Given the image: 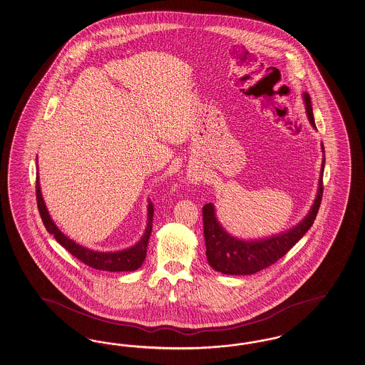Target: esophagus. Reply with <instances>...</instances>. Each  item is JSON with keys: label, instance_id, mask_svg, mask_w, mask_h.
<instances>
[{"label": "esophagus", "instance_id": "esophagus-1", "mask_svg": "<svg viewBox=\"0 0 365 365\" xmlns=\"http://www.w3.org/2000/svg\"><path fill=\"white\" fill-rule=\"evenodd\" d=\"M187 179L191 185H199V183L203 180V177H202V174L197 173V171H190V173H188Z\"/></svg>", "mask_w": 365, "mask_h": 365}]
</instances>
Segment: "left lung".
Wrapping results in <instances>:
<instances>
[{
    "label": "left lung",
    "instance_id": "8db88e82",
    "mask_svg": "<svg viewBox=\"0 0 365 365\" xmlns=\"http://www.w3.org/2000/svg\"><path fill=\"white\" fill-rule=\"evenodd\" d=\"M306 113L311 126L315 128L311 97L303 93ZM323 162L317 185L314 205L308 214L296 226L289 230L260 239H242L227 232L226 228L217 220L215 206L207 203L203 206V226L206 240V257L210 266L217 272L226 275H252L260 269L274 264L280 257L295 246L315 222L317 211L323 197V174H324V146L322 143Z\"/></svg>",
    "mask_w": 365,
    "mask_h": 365
}]
</instances>
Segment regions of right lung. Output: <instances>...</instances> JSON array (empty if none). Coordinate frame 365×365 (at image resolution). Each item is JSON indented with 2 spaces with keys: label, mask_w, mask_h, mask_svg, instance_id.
Returning <instances> with one entry per match:
<instances>
[{
  "label": "right lung",
  "mask_w": 365,
  "mask_h": 365,
  "mask_svg": "<svg viewBox=\"0 0 365 365\" xmlns=\"http://www.w3.org/2000/svg\"><path fill=\"white\" fill-rule=\"evenodd\" d=\"M36 192H37V205L40 210L41 219L46 227L48 232L53 234L59 245L66 248L73 257H77L91 268L101 269V271H110V272H131L138 269L139 267L143 264L146 252H148V237L153 230L154 208L150 200L148 203V223H146L145 232L134 246L119 250V251H96L76 243L73 239L66 237L54 223L53 217H50L49 211L46 208L45 200L42 197L38 173H37V182H36Z\"/></svg>",
  "instance_id": "1"
}]
</instances>
